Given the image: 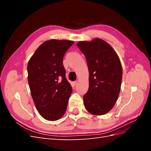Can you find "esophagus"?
Here are the masks:
<instances>
[{
	"label": "esophagus",
	"mask_w": 151,
	"mask_h": 151,
	"mask_svg": "<svg viewBox=\"0 0 151 151\" xmlns=\"http://www.w3.org/2000/svg\"><path fill=\"white\" fill-rule=\"evenodd\" d=\"M73 84H74V86H76L77 84V81L74 82V83H73Z\"/></svg>",
	"instance_id": "1"
}]
</instances>
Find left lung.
I'll return each mask as SVG.
<instances>
[{"instance_id": "1", "label": "left lung", "mask_w": 151, "mask_h": 151, "mask_svg": "<svg viewBox=\"0 0 151 151\" xmlns=\"http://www.w3.org/2000/svg\"><path fill=\"white\" fill-rule=\"evenodd\" d=\"M77 45L84 55L89 72L84 106L92 115H105L113 108L120 94L123 73L120 58L111 45L100 38L81 41Z\"/></svg>"}]
</instances>
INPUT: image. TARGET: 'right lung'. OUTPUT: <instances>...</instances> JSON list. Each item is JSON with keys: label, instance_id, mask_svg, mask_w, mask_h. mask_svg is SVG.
I'll list each match as a JSON object with an SVG mask.
<instances>
[{"label": "right lung", "instance_id": "right-lung-1", "mask_svg": "<svg viewBox=\"0 0 151 151\" xmlns=\"http://www.w3.org/2000/svg\"><path fill=\"white\" fill-rule=\"evenodd\" d=\"M73 41L50 40L36 49L28 63V81L35 106L45 119L56 121L66 111L72 89L63 58Z\"/></svg>", "mask_w": 151, "mask_h": 151}]
</instances>
